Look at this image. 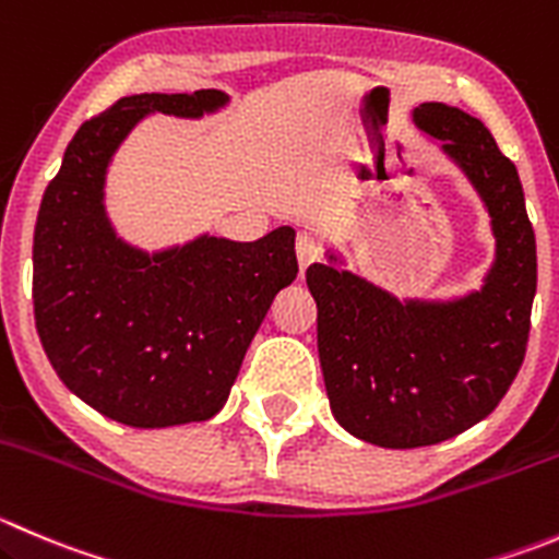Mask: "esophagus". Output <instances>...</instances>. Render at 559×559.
Instances as JSON below:
<instances>
[{
	"label": "esophagus",
	"instance_id": "34e87169",
	"mask_svg": "<svg viewBox=\"0 0 559 559\" xmlns=\"http://www.w3.org/2000/svg\"><path fill=\"white\" fill-rule=\"evenodd\" d=\"M295 251H297V264H300V270H306L308 264L322 259V242H319L311 231H300V235H297Z\"/></svg>",
	"mask_w": 559,
	"mask_h": 559
}]
</instances>
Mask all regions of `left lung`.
Instances as JSON below:
<instances>
[{
    "instance_id": "obj_1",
    "label": "left lung",
    "mask_w": 559,
    "mask_h": 559,
    "mask_svg": "<svg viewBox=\"0 0 559 559\" xmlns=\"http://www.w3.org/2000/svg\"><path fill=\"white\" fill-rule=\"evenodd\" d=\"M484 197L497 235L486 286L445 306H401L330 264H311L317 344L333 415L379 448H424L495 412L516 379L530 338L538 259L519 171L484 122L445 103L415 108Z\"/></svg>"
}]
</instances>
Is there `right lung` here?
<instances>
[{
	"label": "right lung",
	"mask_w": 559,
	"mask_h": 559,
	"mask_svg": "<svg viewBox=\"0 0 559 559\" xmlns=\"http://www.w3.org/2000/svg\"><path fill=\"white\" fill-rule=\"evenodd\" d=\"M224 103L218 90L122 97L81 124L37 213L32 302L43 349L81 401L133 429L213 417L270 302L297 275L289 226L155 257L108 226L103 180L130 128L147 111L202 117Z\"/></svg>",
	"instance_id": "obj_1"
}]
</instances>
